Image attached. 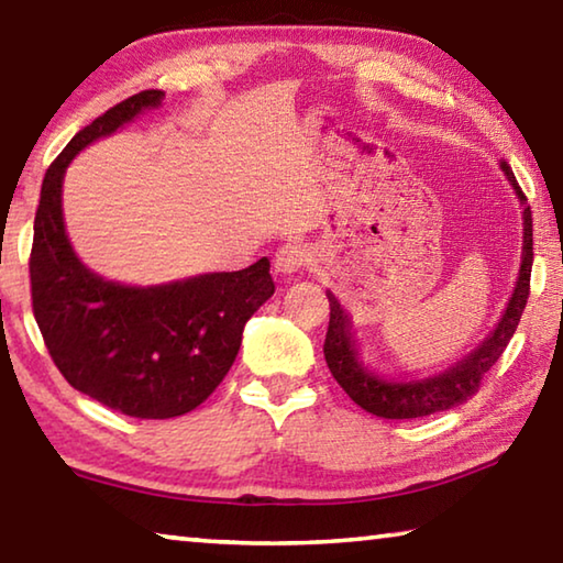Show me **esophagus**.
Wrapping results in <instances>:
<instances>
[{"mask_svg": "<svg viewBox=\"0 0 563 563\" xmlns=\"http://www.w3.org/2000/svg\"><path fill=\"white\" fill-rule=\"evenodd\" d=\"M310 261V253L305 251L302 245H283L278 253H275V261H273V268L275 273L280 275H292L298 273L300 268H305Z\"/></svg>", "mask_w": 563, "mask_h": 563, "instance_id": "34e87169", "label": "esophagus"}]
</instances>
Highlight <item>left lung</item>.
Segmentation results:
<instances>
[{
	"label": "left lung",
	"mask_w": 563,
	"mask_h": 563,
	"mask_svg": "<svg viewBox=\"0 0 563 563\" xmlns=\"http://www.w3.org/2000/svg\"><path fill=\"white\" fill-rule=\"evenodd\" d=\"M501 170L507 174L509 184L517 190L519 201L523 203V245H521V268L517 288L511 292V300L504 310L499 325L494 328L492 335L482 342L479 347L470 352L464 360L456 362L444 373L427 377V379H412V383H389V379L377 377L375 373L362 365L357 357L355 340L350 332V318L347 312L340 308L338 298L328 292L330 300V325L325 335V362L330 367L332 377L338 385L345 389L350 399L369 415L385 417V419H415L427 417L442 409H452L470 399L474 393H479L482 379L489 369L497 365L501 352L507 350L509 340L517 330L521 312L527 308L529 298V280H531V263H533V233H531V208L527 206V196L514 178L507 161H501Z\"/></svg>",
	"instance_id": "1"
}]
</instances>
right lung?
Instances as JSON below:
<instances>
[{"label":"right lung","mask_w":563,"mask_h":563,"mask_svg":"<svg viewBox=\"0 0 563 563\" xmlns=\"http://www.w3.org/2000/svg\"><path fill=\"white\" fill-rule=\"evenodd\" d=\"M164 91L133 93L66 144L46 168L30 255L32 310L54 365L74 389L139 419L186 415L223 383L245 322L275 292L268 258L156 288L99 278L64 231L62 180L91 141L117 131Z\"/></svg>","instance_id":"1"}]
</instances>
